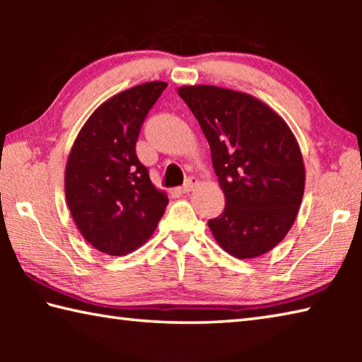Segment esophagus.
Returning <instances> with one entry per match:
<instances>
[{"label":"esophagus","mask_w":362,"mask_h":362,"mask_svg":"<svg viewBox=\"0 0 362 362\" xmlns=\"http://www.w3.org/2000/svg\"><path fill=\"white\" fill-rule=\"evenodd\" d=\"M196 185H198V179H194V177H189V179L179 188V192L180 193H189V192H193Z\"/></svg>","instance_id":"34e87169"}]
</instances>
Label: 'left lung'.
I'll use <instances>...</instances> for the list:
<instances>
[{
  "mask_svg": "<svg viewBox=\"0 0 362 362\" xmlns=\"http://www.w3.org/2000/svg\"><path fill=\"white\" fill-rule=\"evenodd\" d=\"M211 146L225 209L209 220L238 259L267 254L296 222L305 189L300 146L281 116L255 97L217 86L179 88Z\"/></svg>",
  "mask_w": 362,
  "mask_h": 362,
  "instance_id": "left-lung-1",
  "label": "left lung"
}]
</instances>
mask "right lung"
Instances as JSON below:
<instances>
[{
	"label": "right lung",
	"mask_w": 362,
	"mask_h": 362,
	"mask_svg": "<svg viewBox=\"0 0 362 362\" xmlns=\"http://www.w3.org/2000/svg\"><path fill=\"white\" fill-rule=\"evenodd\" d=\"M168 83L122 90L89 116L65 168V198L90 246L126 255L148 240L169 203L139 161L136 144L146 115Z\"/></svg>",
	"instance_id": "add662e5"
}]
</instances>
